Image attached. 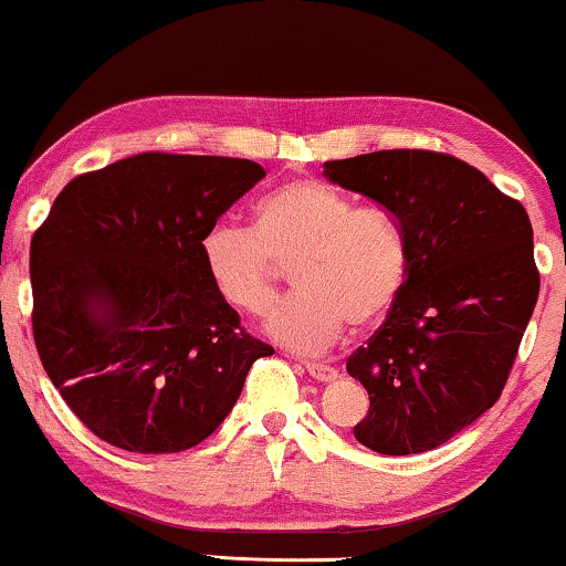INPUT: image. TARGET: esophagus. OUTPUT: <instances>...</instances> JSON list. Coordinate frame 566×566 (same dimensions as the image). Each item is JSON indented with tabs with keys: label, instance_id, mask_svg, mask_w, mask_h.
I'll list each match as a JSON object with an SVG mask.
<instances>
[{
	"label": "esophagus",
	"instance_id": "esophagus-1",
	"mask_svg": "<svg viewBox=\"0 0 566 566\" xmlns=\"http://www.w3.org/2000/svg\"><path fill=\"white\" fill-rule=\"evenodd\" d=\"M306 373L314 380H322V382H329V380L337 378V370H334V367H329V365H324V363H306Z\"/></svg>",
	"mask_w": 566,
	"mask_h": 566
}]
</instances>
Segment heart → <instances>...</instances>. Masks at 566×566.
<instances>
[{
    "mask_svg": "<svg viewBox=\"0 0 566 566\" xmlns=\"http://www.w3.org/2000/svg\"><path fill=\"white\" fill-rule=\"evenodd\" d=\"M201 268L229 308L265 316L281 268L296 296L273 311L268 334L322 352L347 329L370 326L400 296L408 270L403 229L388 209L359 203L324 181L298 178L252 207V227L214 222L199 240Z\"/></svg>",
    "mask_w": 566,
    "mask_h": 566,
    "instance_id": "1",
    "label": "heart"
}]
</instances>
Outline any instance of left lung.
<instances>
[{
	"label": "left lung",
	"mask_w": 566,
	"mask_h": 566,
	"mask_svg": "<svg viewBox=\"0 0 566 566\" xmlns=\"http://www.w3.org/2000/svg\"><path fill=\"white\" fill-rule=\"evenodd\" d=\"M324 176L388 209L408 248L403 291L347 359L370 396L355 439L429 452L501 398L542 285L534 229L521 201L447 153H367L326 160Z\"/></svg>",
	"instance_id": "obj_1"
}]
</instances>
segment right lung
Returning a JSON list of instances; mask_svg holds the SVG:
<instances>
[{
	"label": "right lung",
	"instance_id": "obj_1",
	"mask_svg": "<svg viewBox=\"0 0 566 566\" xmlns=\"http://www.w3.org/2000/svg\"><path fill=\"white\" fill-rule=\"evenodd\" d=\"M265 170L219 155L140 153L63 188L30 244L32 334L81 423L137 454L219 429L255 359L209 285L199 240Z\"/></svg>",
	"mask_w": 566,
	"mask_h": 566
}]
</instances>
